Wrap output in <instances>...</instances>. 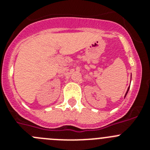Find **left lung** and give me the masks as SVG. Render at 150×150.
<instances>
[{"instance_id": "obj_1", "label": "left lung", "mask_w": 150, "mask_h": 150, "mask_svg": "<svg viewBox=\"0 0 150 150\" xmlns=\"http://www.w3.org/2000/svg\"><path fill=\"white\" fill-rule=\"evenodd\" d=\"M128 89H129V88H128V91H127V92H126V94H125V96H126V95H127V93H128Z\"/></svg>"}]
</instances>
